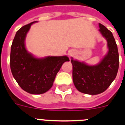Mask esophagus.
<instances>
[{"mask_svg":"<svg viewBox=\"0 0 125 125\" xmlns=\"http://www.w3.org/2000/svg\"><path fill=\"white\" fill-rule=\"evenodd\" d=\"M69 54H70V55H72V53H70Z\"/></svg>","mask_w":125,"mask_h":125,"instance_id":"obj_1","label":"esophagus"}]
</instances>
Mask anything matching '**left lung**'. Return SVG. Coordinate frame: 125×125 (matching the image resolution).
I'll use <instances>...</instances> for the list:
<instances>
[{
  "label": "left lung",
  "instance_id": "1",
  "mask_svg": "<svg viewBox=\"0 0 125 125\" xmlns=\"http://www.w3.org/2000/svg\"><path fill=\"white\" fill-rule=\"evenodd\" d=\"M99 31L108 42L109 51L97 65H87L72 59L73 82L77 89L84 94L96 95L109 87L116 77L119 67L118 47L112 32L99 23Z\"/></svg>",
  "mask_w": 125,
  "mask_h": 125
}]
</instances>
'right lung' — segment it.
<instances>
[{
	"mask_svg": "<svg viewBox=\"0 0 125 125\" xmlns=\"http://www.w3.org/2000/svg\"><path fill=\"white\" fill-rule=\"evenodd\" d=\"M36 22L25 25L16 32L10 49V66L13 77L24 91L41 94L52 87L62 65L69 58L67 56L37 58L27 52L26 36L31 25Z\"/></svg>",
	"mask_w": 125,
	"mask_h": 125,
	"instance_id": "add662e5",
	"label": "right lung"
}]
</instances>
